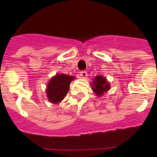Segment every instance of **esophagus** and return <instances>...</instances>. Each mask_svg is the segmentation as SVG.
I'll list each match as a JSON object with an SVG mask.
<instances>
[{"mask_svg":"<svg viewBox=\"0 0 157 157\" xmlns=\"http://www.w3.org/2000/svg\"><path fill=\"white\" fill-rule=\"evenodd\" d=\"M80 76L82 78H86L87 76H88V73H87V71L85 70H83V71H80Z\"/></svg>","mask_w":157,"mask_h":157,"instance_id":"34e87169","label":"esophagus"}]
</instances>
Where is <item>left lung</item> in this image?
<instances>
[{
  "instance_id": "1",
  "label": "left lung",
  "mask_w": 157,
  "mask_h": 157,
  "mask_svg": "<svg viewBox=\"0 0 157 157\" xmlns=\"http://www.w3.org/2000/svg\"><path fill=\"white\" fill-rule=\"evenodd\" d=\"M91 85H92V91L97 96H101L111 88L110 84L106 79V77H103V76L95 77Z\"/></svg>"
}]
</instances>
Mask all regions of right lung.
Returning <instances> with one entry per match:
<instances>
[{"instance_id": "add662e5", "label": "right lung", "mask_w": 157, "mask_h": 157, "mask_svg": "<svg viewBox=\"0 0 157 157\" xmlns=\"http://www.w3.org/2000/svg\"><path fill=\"white\" fill-rule=\"evenodd\" d=\"M75 79L73 76L66 74H56L49 80L46 85V96L50 103L57 104L62 102L67 95L71 81Z\"/></svg>"}]
</instances>
